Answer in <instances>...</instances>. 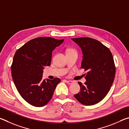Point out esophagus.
I'll use <instances>...</instances> for the list:
<instances>
[{
    "instance_id": "obj_1",
    "label": "esophagus",
    "mask_w": 129,
    "mask_h": 129,
    "mask_svg": "<svg viewBox=\"0 0 129 129\" xmlns=\"http://www.w3.org/2000/svg\"><path fill=\"white\" fill-rule=\"evenodd\" d=\"M65 82H66L68 84H72L73 83V81H68V80H65Z\"/></svg>"
}]
</instances>
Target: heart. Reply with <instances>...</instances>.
Wrapping results in <instances>:
<instances>
[{
  "label": "heart",
  "mask_w": 129,
  "mask_h": 129,
  "mask_svg": "<svg viewBox=\"0 0 129 129\" xmlns=\"http://www.w3.org/2000/svg\"><path fill=\"white\" fill-rule=\"evenodd\" d=\"M67 53H72V52H76V51L75 49L69 48V49H67Z\"/></svg>",
  "instance_id": "obj_1"
}]
</instances>
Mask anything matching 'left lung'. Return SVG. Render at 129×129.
I'll return each mask as SVG.
<instances>
[{
    "instance_id": "8db88e82",
    "label": "left lung",
    "mask_w": 129,
    "mask_h": 129,
    "mask_svg": "<svg viewBox=\"0 0 129 129\" xmlns=\"http://www.w3.org/2000/svg\"><path fill=\"white\" fill-rule=\"evenodd\" d=\"M83 53L81 68L87 71L84 85L78 82L81 90L74 96L81 104L93 105L105 97L114 81L115 67L112 53L100 41L90 38H73Z\"/></svg>"
}]
</instances>
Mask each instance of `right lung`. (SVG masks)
<instances>
[{
  "label": "right lung",
  "mask_w": 129,
  "mask_h": 129,
  "mask_svg": "<svg viewBox=\"0 0 129 129\" xmlns=\"http://www.w3.org/2000/svg\"><path fill=\"white\" fill-rule=\"evenodd\" d=\"M49 37L28 41L17 50L11 65L12 77L21 97L28 104L42 107L48 103L61 80H42L43 69L51 65L52 51L63 43Z\"/></svg>",
  "instance_id": "right-lung-1"
}]
</instances>
